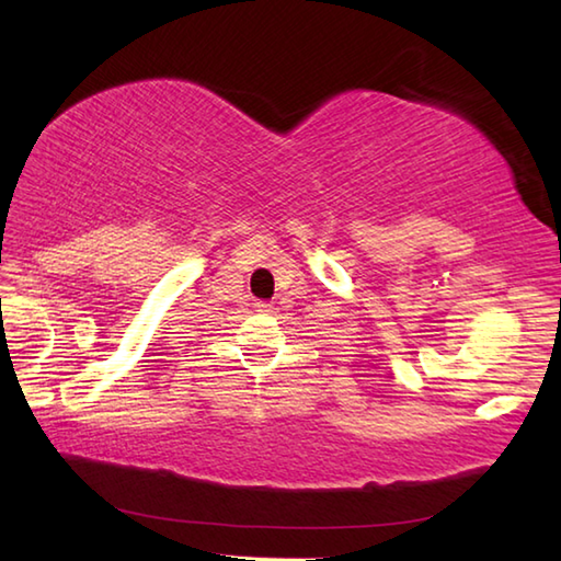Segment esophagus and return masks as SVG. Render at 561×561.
<instances>
[{
	"instance_id": "esophagus-1",
	"label": "esophagus",
	"mask_w": 561,
	"mask_h": 561,
	"mask_svg": "<svg viewBox=\"0 0 561 561\" xmlns=\"http://www.w3.org/2000/svg\"><path fill=\"white\" fill-rule=\"evenodd\" d=\"M255 311L257 313H270L272 311V304L270 301H255Z\"/></svg>"
}]
</instances>
